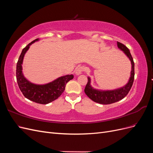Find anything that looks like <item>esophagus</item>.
Masks as SVG:
<instances>
[{
    "label": "esophagus",
    "mask_w": 153,
    "mask_h": 153,
    "mask_svg": "<svg viewBox=\"0 0 153 153\" xmlns=\"http://www.w3.org/2000/svg\"><path fill=\"white\" fill-rule=\"evenodd\" d=\"M84 69H85L84 67H83V66H80V67L77 68L76 69V70H75V74H76V75H80V74L82 73V72L83 71H84Z\"/></svg>",
    "instance_id": "obj_1"
}]
</instances>
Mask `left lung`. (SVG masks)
Listing matches in <instances>:
<instances>
[{
  "instance_id": "1",
  "label": "left lung",
  "mask_w": 153,
  "mask_h": 153,
  "mask_svg": "<svg viewBox=\"0 0 153 153\" xmlns=\"http://www.w3.org/2000/svg\"><path fill=\"white\" fill-rule=\"evenodd\" d=\"M117 44L118 48L123 51V53L126 55L131 62V70L130 73V77H129L127 84L123 87L113 90H101L94 89L93 87H92L91 85V78L88 76V82L85 86L84 91L86 95L94 102L103 105H108L117 102V101L123 99L128 94L129 90L131 89L132 87L134 76H135V70H134L135 64H134L133 57L129 49L126 46L119 42H117Z\"/></svg>"
}]
</instances>
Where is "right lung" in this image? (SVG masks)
<instances>
[{"label": "right lung", "instance_id": "right-lung-1", "mask_svg": "<svg viewBox=\"0 0 153 153\" xmlns=\"http://www.w3.org/2000/svg\"><path fill=\"white\" fill-rule=\"evenodd\" d=\"M39 40L38 38L36 39L22 50L16 64V75L18 87L25 98L35 103L45 105L57 99L65 89L67 83L72 80L74 76H62L45 84H36L27 79L22 71L23 61L30 46Z\"/></svg>", "mask_w": 153, "mask_h": 153}]
</instances>
